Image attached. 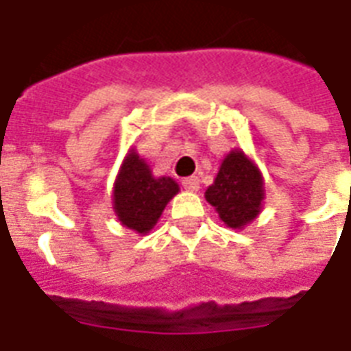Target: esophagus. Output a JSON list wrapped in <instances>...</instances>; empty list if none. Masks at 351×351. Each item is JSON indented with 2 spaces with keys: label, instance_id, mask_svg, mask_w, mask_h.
Wrapping results in <instances>:
<instances>
[{
  "label": "esophagus",
  "instance_id": "esophagus-1",
  "mask_svg": "<svg viewBox=\"0 0 351 351\" xmlns=\"http://www.w3.org/2000/svg\"><path fill=\"white\" fill-rule=\"evenodd\" d=\"M182 186L188 189V191H199L201 182H199V178H197V176H188V178H184Z\"/></svg>",
  "mask_w": 351,
  "mask_h": 351
}]
</instances>
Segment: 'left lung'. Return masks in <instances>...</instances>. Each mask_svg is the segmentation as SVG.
Returning a JSON list of instances; mask_svg holds the SVG:
<instances>
[{
  "mask_svg": "<svg viewBox=\"0 0 351 351\" xmlns=\"http://www.w3.org/2000/svg\"><path fill=\"white\" fill-rule=\"evenodd\" d=\"M264 191L258 165L241 149H232L223 158L214 184L204 191V197L228 228L241 230L262 212Z\"/></svg>",
  "mask_w": 351,
  "mask_h": 351,
  "instance_id": "8db88e82",
  "label": "left lung"
}]
</instances>
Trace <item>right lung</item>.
Here are the masks:
<instances>
[{"mask_svg": "<svg viewBox=\"0 0 351 351\" xmlns=\"http://www.w3.org/2000/svg\"><path fill=\"white\" fill-rule=\"evenodd\" d=\"M178 191L171 176H154L147 160L130 149L113 184V212L123 227L147 234Z\"/></svg>", "mask_w": 351, "mask_h": 351, "instance_id": "1", "label": "right lung"}]
</instances>
